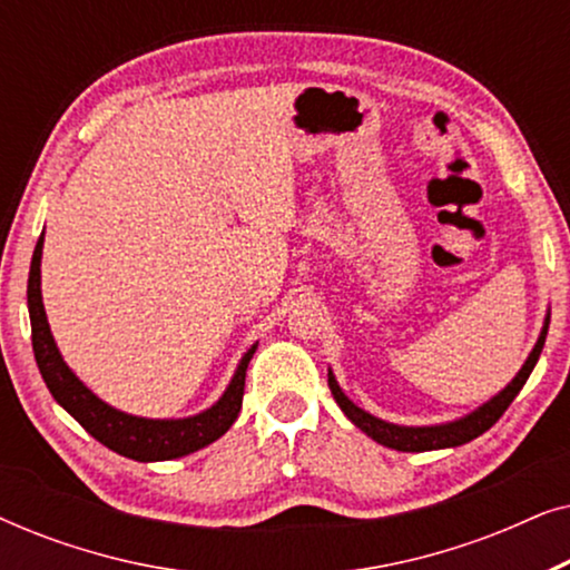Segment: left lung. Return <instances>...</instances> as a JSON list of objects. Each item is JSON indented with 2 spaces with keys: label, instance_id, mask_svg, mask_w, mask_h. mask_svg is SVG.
Here are the masks:
<instances>
[{
  "label": "left lung",
  "instance_id": "1",
  "mask_svg": "<svg viewBox=\"0 0 570 570\" xmlns=\"http://www.w3.org/2000/svg\"><path fill=\"white\" fill-rule=\"evenodd\" d=\"M548 326H550V314L544 316V324L540 330V337H537L532 353L521 365L517 376L511 379V384H505V389H501L495 396H490L485 404H480L478 410H472L470 415L449 420V423H439V425H396V423H386L371 412H365L357 407V404L350 400V396L342 392L337 379L330 368V389L334 402L340 404V410L345 412L350 423L355 428H361L365 435H371L376 443H384L389 449L396 451H433V449H454L462 446V443H470L472 439H478L488 431L490 425L495 423L498 417L509 410V404L517 400V394L521 392V386L527 384L529 373L534 371L537 361H540V353L544 347V337H548Z\"/></svg>",
  "mask_w": 570,
  "mask_h": 570
}]
</instances>
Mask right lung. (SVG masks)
<instances>
[{"label":"right lung","mask_w":570,"mask_h":570,"mask_svg":"<svg viewBox=\"0 0 570 570\" xmlns=\"http://www.w3.org/2000/svg\"><path fill=\"white\" fill-rule=\"evenodd\" d=\"M41 256H43V236L38 238L33 262H30L28 275V314L30 330H33V353L38 371L49 386L53 400L88 431L92 439L104 443L116 454L135 459V462H168L194 451L209 446L220 439L228 428L236 423L240 402H244L246 368L256 353L252 345L238 361L230 384L225 386L220 400L213 407L197 412L189 417H139L111 407L100 400L75 376L61 357L57 342H53L49 318H46L43 295H41Z\"/></svg>","instance_id":"obj_1"}]
</instances>
